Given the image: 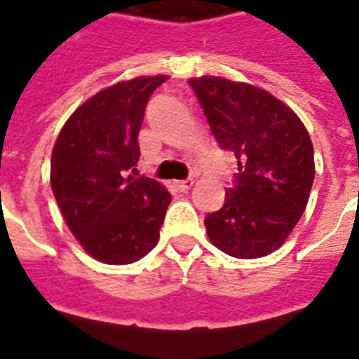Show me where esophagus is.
I'll use <instances>...</instances> for the list:
<instances>
[{"instance_id":"1","label":"esophagus","mask_w":359,"mask_h":359,"mask_svg":"<svg viewBox=\"0 0 359 359\" xmlns=\"http://www.w3.org/2000/svg\"><path fill=\"white\" fill-rule=\"evenodd\" d=\"M193 183H195V180H193V177H187V180L176 182V187L182 191V193H185V191H189L191 187H193Z\"/></svg>"}]
</instances>
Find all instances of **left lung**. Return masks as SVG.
I'll list each match as a JSON object with an SVG mask.
<instances>
[{"label":"left lung","mask_w":359,"mask_h":359,"mask_svg":"<svg viewBox=\"0 0 359 359\" xmlns=\"http://www.w3.org/2000/svg\"><path fill=\"white\" fill-rule=\"evenodd\" d=\"M189 85L217 144L238 158L223 208L204 219L210 242L238 259L269 255L306 208L314 182L311 136L295 111L255 85L212 75Z\"/></svg>","instance_id":"8db88e82"}]
</instances>
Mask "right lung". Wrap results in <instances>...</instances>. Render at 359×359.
I'll use <instances>...</instances> for the list:
<instances>
[{
	"label": "right lung",
	"mask_w": 359,
	"mask_h": 359,
	"mask_svg": "<svg viewBox=\"0 0 359 359\" xmlns=\"http://www.w3.org/2000/svg\"><path fill=\"white\" fill-rule=\"evenodd\" d=\"M166 79L134 77L100 90L72 113L53 147L56 204L83 250L106 265H128L157 246L172 195L128 172L140 161L147 100Z\"/></svg>",
	"instance_id": "1"
}]
</instances>
